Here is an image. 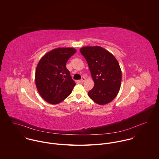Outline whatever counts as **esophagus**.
<instances>
[{"label":"esophagus","mask_w":159,"mask_h":159,"mask_svg":"<svg viewBox=\"0 0 159 159\" xmlns=\"http://www.w3.org/2000/svg\"><path fill=\"white\" fill-rule=\"evenodd\" d=\"M86 81V78H84V77H82V78H81V80H80V81L81 82V83H84V81Z\"/></svg>","instance_id":"esophagus-1"}]
</instances>
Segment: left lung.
<instances>
[{
    "mask_svg": "<svg viewBox=\"0 0 159 159\" xmlns=\"http://www.w3.org/2000/svg\"><path fill=\"white\" fill-rule=\"evenodd\" d=\"M80 51L88 62L94 82L89 97L98 104H108L117 96L121 86V70L117 60L100 46L83 47Z\"/></svg>",
    "mask_w": 159,
    "mask_h": 159,
    "instance_id": "1",
    "label": "left lung"
}]
</instances>
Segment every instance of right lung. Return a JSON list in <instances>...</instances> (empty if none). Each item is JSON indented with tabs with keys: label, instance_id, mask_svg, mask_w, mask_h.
I'll use <instances>...</instances> for the list:
<instances>
[{
	"label": "right lung",
	"instance_id": "right-lung-1",
	"mask_svg": "<svg viewBox=\"0 0 159 159\" xmlns=\"http://www.w3.org/2000/svg\"><path fill=\"white\" fill-rule=\"evenodd\" d=\"M76 52L74 48H59L46 53L39 60L35 73L36 86L48 103L59 104L71 93L76 83L66 63Z\"/></svg>",
	"mask_w": 159,
	"mask_h": 159
}]
</instances>
